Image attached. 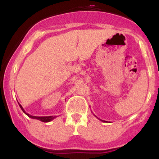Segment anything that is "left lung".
I'll list each match as a JSON object with an SVG mask.
<instances>
[{
	"label": "left lung",
	"instance_id": "obj_1",
	"mask_svg": "<svg viewBox=\"0 0 159 159\" xmlns=\"http://www.w3.org/2000/svg\"><path fill=\"white\" fill-rule=\"evenodd\" d=\"M94 116H95V117H97V116H95V114H94ZM97 118H98V117H97ZM98 119H99V120H101V121H104V122H107V121H106V120H101V119H99V118H98Z\"/></svg>",
	"mask_w": 159,
	"mask_h": 159
}]
</instances>
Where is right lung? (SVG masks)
I'll return each mask as SVG.
<instances>
[{
    "label": "right lung",
    "mask_w": 159,
    "mask_h": 159,
    "mask_svg": "<svg viewBox=\"0 0 159 159\" xmlns=\"http://www.w3.org/2000/svg\"><path fill=\"white\" fill-rule=\"evenodd\" d=\"M18 103H19V102H18ZM19 105H20V108L21 109V110H22L23 112L25 113L26 115H27L29 118H33V119L39 120H41V121H42V122H50V121H51V120H52L54 118H56V116H31V115H30L29 114H27V113H26L25 111V109H23L22 106H21L20 103H19Z\"/></svg>",
    "instance_id": "right-lung-1"
}]
</instances>
